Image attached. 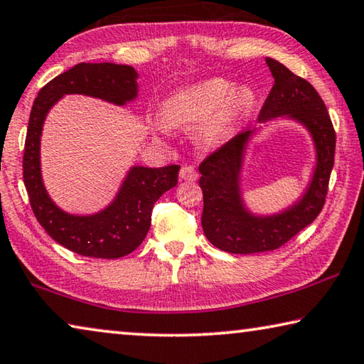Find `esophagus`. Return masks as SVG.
<instances>
[{
    "label": "esophagus",
    "instance_id": "esophagus-1",
    "mask_svg": "<svg viewBox=\"0 0 364 364\" xmlns=\"http://www.w3.org/2000/svg\"><path fill=\"white\" fill-rule=\"evenodd\" d=\"M180 176H181V180L194 181V180H198L199 173H198V170L194 168L193 165H184L183 168H181V171H180Z\"/></svg>",
    "mask_w": 364,
    "mask_h": 364
}]
</instances>
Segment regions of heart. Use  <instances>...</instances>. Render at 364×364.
<instances>
[{
	"label": "heart",
	"instance_id": "obj_1",
	"mask_svg": "<svg viewBox=\"0 0 364 364\" xmlns=\"http://www.w3.org/2000/svg\"><path fill=\"white\" fill-rule=\"evenodd\" d=\"M256 95L250 87H233L223 77H212L189 87L173 92L161 102L160 117L175 128L203 124L200 142L207 146L220 144L232 126L255 107Z\"/></svg>",
	"mask_w": 364,
	"mask_h": 364
}]
</instances>
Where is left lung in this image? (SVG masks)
<instances>
[{
    "instance_id": "left-lung-1",
    "label": "left lung",
    "mask_w": 364,
    "mask_h": 364,
    "mask_svg": "<svg viewBox=\"0 0 364 364\" xmlns=\"http://www.w3.org/2000/svg\"><path fill=\"white\" fill-rule=\"evenodd\" d=\"M265 63L275 82L259 121L287 114L303 123L314 139L317 165L306 193L295 205L272 217H256L246 210L240 193L243 152L252 131L240 132L207 155L199 165L204 198L200 222L207 240L232 255L274 251L313 223L326 204L336 155V129L316 89L272 58H265Z\"/></svg>"
}]
</instances>
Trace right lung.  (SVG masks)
<instances>
[{"label": "right lung", "instance_id": "add662e5", "mask_svg": "<svg viewBox=\"0 0 364 364\" xmlns=\"http://www.w3.org/2000/svg\"><path fill=\"white\" fill-rule=\"evenodd\" d=\"M134 68L114 63H79L40 89L28 118L22 175L32 212L56 243L85 257L118 259L139 246L151 228L159 198L178 184L180 165L134 166L117 199L95 215H69L48 198L40 175V136L48 109L68 94H84L124 105L137 95Z\"/></svg>", "mask_w": 364, "mask_h": 364}]
</instances>
